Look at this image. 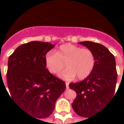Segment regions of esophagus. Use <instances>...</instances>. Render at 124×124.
<instances>
[{
  "instance_id": "esophagus-1",
  "label": "esophagus",
  "mask_w": 124,
  "mask_h": 124,
  "mask_svg": "<svg viewBox=\"0 0 124 124\" xmlns=\"http://www.w3.org/2000/svg\"><path fill=\"white\" fill-rule=\"evenodd\" d=\"M66 89L69 88V83L68 82H66Z\"/></svg>"
}]
</instances>
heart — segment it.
Returning <instances> with one entry per match:
<instances>
[{
    "mask_svg": "<svg viewBox=\"0 0 124 124\" xmlns=\"http://www.w3.org/2000/svg\"><path fill=\"white\" fill-rule=\"evenodd\" d=\"M45 62L47 69L52 74L62 70L66 64L68 68L60 76L65 80H71L76 76L79 80L87 78L95 65V56L91 50L82 48L72 44L60 46L57 53L50 51L46 54Z\"/></svg>",
    "mask_w": 124,
    "mask_h": 124,
    "instance_id": "1",
    "label": "heart"
}]
</instances>
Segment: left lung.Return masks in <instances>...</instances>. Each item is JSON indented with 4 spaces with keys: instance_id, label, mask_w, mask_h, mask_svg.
Instances as JSON below:
<instances>
[{
    "instance_id": "8db88e82",
    "label": "left lung",
    "mask_w": 124,
    "mask_h": 124,
    "mask_svg": "<svg viewBox=\"0 0 124 124\" xmlns=\"http://www.w3.org/2000/svg\"><path fill=\"white\" fill-rule=\"evenodd\" d=\"M79 44L92 51L95 65L84 80L69 84L77 94L72 106L78 116L90 118L114 96L117 82L116 60L108 49L100 44L90 41Z\"/></svg>"
}]
</instances>
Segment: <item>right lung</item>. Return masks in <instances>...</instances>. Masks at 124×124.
Masks as SVG:
<instances>
[{
  "mask_svg": "<svg viewBox=\"0 0 124 124\" xmlns=\"http://www.w3.org/2000/svg\"><path fill=\"white\" fill-rule=\"evenodd\" d=\"M54 46L49 42L32 41L18 46L8 58L7 80L10 96L34 118L48 117L66 89L64 82L46 68V54Z\"/></svg>",
  "mask_w": 124,
  "mask_h": 124,
  "instance_id": "1",
  "label": "right lung"
}]
</instances>
